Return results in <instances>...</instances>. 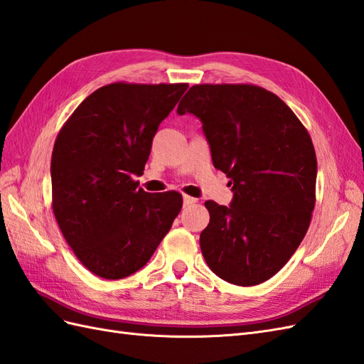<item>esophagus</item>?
I'll return each instance as SVG.
<instances>
[{"label":"esophagus","mask_w":364,"mask_h":364,"mask_svg":"<svg viewBox=\"0 0 364 364\" xmlns=\"http://www.w3.org/2000/svg\"><path fill=\"white\" fill-rule=\"evenodd\" d=\"M183 201H184V206H192V204H195L198 200L193 198V197H189V195H184Z\"/></svg>","instance_id":"1"}]
</instances>
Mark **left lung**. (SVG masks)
<instances>
[{
  "label": "left lung",
  "instance_id": "1",
  "mask_svg": "<svg viewBox=\"0 0 364 364\" xmlns=\"http://www.w3.org/2000/svg\"><path fill=\"white\" fill-rule=\"evenodd\" d=\"M176 112L201 119L213 166L234 191L230 206L204 203V259L228 283L266 282L311 225L316 155L309 132L282 98L255 85H195Z\"/></svg>",
  "mask_w": 364,
  "mask_h": 364
}]
</instances>
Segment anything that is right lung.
Listing matches in <instances>:
<instances>
[{"instance_id":"1","label":"right lung","mask_w":364,"mask_h":364,"mask_svg":"<svg viewBox=\"0 0 364 364\" xmlns=\"http://www.w3.org/2000/svg\"><path fill=\"white\" fill-rule=\"evenodd\" d=\"M188 82H110L73 110L53 144L52 210L81 264L105 279L139 271L183 208L180 192L138 188L161 121Z\"/></svg>"}]
</instances>
